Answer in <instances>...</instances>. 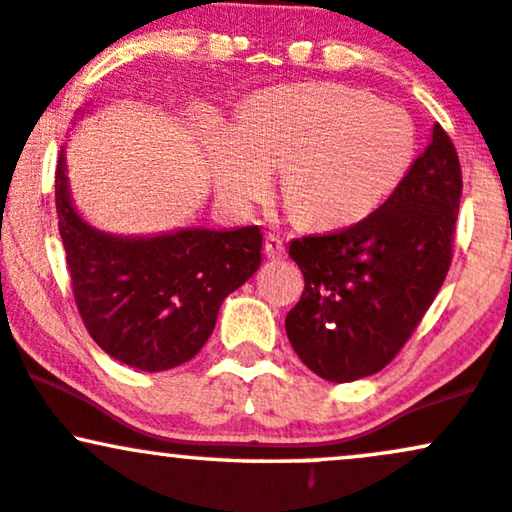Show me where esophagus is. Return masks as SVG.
Wrapping results in <instances>:
<instances>
[{"instance_id":"obj_1","label":"esophagus","mask_w":512,"mask_h":512,"mask_svg":"<svg viewBox=\"0 0 512 512\" xmlns=\"http://www.w3.org/2000/svg\"><path fill=\"white\" fill-rule=\"evenodd\" d=\"M265 252H267V257H272V260H282V257L286 255L284 240L277 238V235L269 233L267 238H265Z\"/></svg>"}]
</instances>
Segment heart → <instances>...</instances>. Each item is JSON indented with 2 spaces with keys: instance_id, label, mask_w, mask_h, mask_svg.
Here are the masks:
<instances>
[{
  "instance_id": "b5f03b06",
  "label": "heart",
  "mask_w": 512,
  "mask_h": 512,
  "mask_svg": "<svg viewBox=\"0 0 512 512\" xmlns=\"http://www.w3.org/2000/svg\"><path fill=\"white\" fill-rule=\"evenodd\" d=\"M216 184L247 209L282 170L284 206L306 228L359 223L384 206L411 172L418 138L411 116L340 82H296L255 94L238 126L211 128Z\"/></svg>"
}]
</instances>
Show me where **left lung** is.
Listing matches in <instances>:
<instances>
[{"label": "left lung", "instance_id": "obj_1", "mask_svg": "<svg viewBox=\"0 0 512 512\" xmlns=\"http://www.w3.org/2000/svg\"><path fill=\"white\" fill-rule=\"evenodd\" d=\"M462 170L440 123L406 182L372 216L330 235L291 240L303 294L286 335L320 379L347 384L398 355L447 277Z\"/></svg>", "mask_w": 512, "mask_h": 512}]
</instances>
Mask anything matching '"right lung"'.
Masks as SVG:
<instances>
[{
    "instance_id": "1",
    "label": "right lung",
    "mask_w": 512,
    "mask_h": 512,
    "mask_svg": "<svg viewBox=\"0 0 512 512\" xmlns=\"http://www.w3.org/2000/svg\"><path fill=\"white\" fill-rule=\"evenodd\" d=\"M55 209L84 328L106 355L140 372H165L199 355L221 303L262 262L257 226L153 235L94 228L72 201L65 145L55 170Z\"/></svg>"
}]
</instances>
